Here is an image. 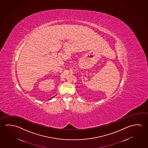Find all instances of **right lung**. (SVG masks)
<instances>
[{
  "label": "right lung",
  "mask_w": 148,
  "mask_h": 148,
  "mask_svg": "<svg viewBox=\"0 0 148 148\" xmlns=\"http://www.w3.org/2000/svg\"><path fill=\"white\" fill-rule=\"evenodd\" d=\"M54 97H55V96H54ZM51 97V99H52V98H53V97Z\"/></svg>",
  "instance_id": "right-lung-1"
}]
</instances>
